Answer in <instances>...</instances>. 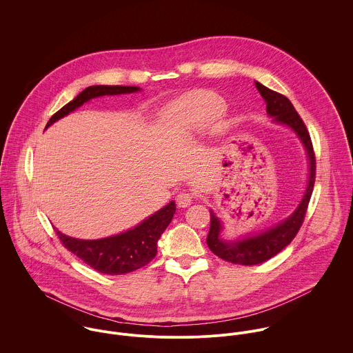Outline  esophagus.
Here are the masks:
<instances>
[{"label":"esophagus","instance_id":"obj_1","mask_svg":"<svg viewBox=\"0 0 353 353\" xmlns=\"http://www.w3.org/2000/svg\"><path fill=\"white\" fill-rule=\"evenodd\" d=\"M193 199H194V196L192 193H186V192L179 193L176 196V203L179 208H188L193 202Z\"/></svg>","mask_w":353,"mask_h":353}]
</instances>
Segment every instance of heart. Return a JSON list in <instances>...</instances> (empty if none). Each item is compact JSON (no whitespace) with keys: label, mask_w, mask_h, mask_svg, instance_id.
I'll return each mask as SVG.
<instances>
[{"label":"heart","mask_w":353,"mask_h":353,"mask_svg":"<svg viewBox=\"0 0 353 353\" xmlns=\"http://www.w3.org/2000/svg\"><path fill=\"white\" fill-rule=\"evenodd\" d=\"M224 108L223 101L209 91H192L172 101L163 112V123L176 133H192L217 118Z\"/></svg>","instance_id":"obj_1"}]
</instances>
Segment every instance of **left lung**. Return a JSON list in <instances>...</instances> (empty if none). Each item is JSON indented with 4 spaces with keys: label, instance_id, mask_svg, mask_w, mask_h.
Instances as JSON below:
<instances>
[{
    "label": "left lung",
    "instance_id": "1",
    "mask_svg": "<svg viewBox=\"0 0 353 353\" xmlns=\"http://www.w3.org/2000/svg\"><path fill=\"white\" fill-rule=\"evenodd\" d=\"M255 87L266 103V112L272 121L279 125H285L294 130L298 139L302 141L308 160V176L302 201L299 202L296 209L287 219L266 228L265 231H261L259 234L246 235L234 241L224 239L223 221L210 209V228L206 238L208 248L219 258L239 265L262 263L279 254L292 242L302 227L315 182V156L310 134L301 115L287 97L266 88L258 81H255Z\"/></svg>",
    "mask_w": 353,
    "mask_h": 353
}]
</instances>
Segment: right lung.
I'll return each mask as SVG.
<instances>
[{
	"label": "right lung",
	"instance_id": "add662e5",
	"mask_svg": "<svg viewBox=\"0 0 353 353\" xmlns=\"http://www.w3.org/2000/svg\"><path fill=\"white\" fill-rule=\"evenodd\" d=\"M139 91L141 88L128 85H91L57 111L48 122L46 129L91 99L105 95L134 94ZM175 210V202H168L136 227L101 239H76L62 234L57 228L55 232L69 252L77 255L92 269L104 274H125L145 266L154 258L157 254V242L171 223Z\"/></svg>",
	"mask_w": 353,
	"mask_h": 353
}]
</instances>
